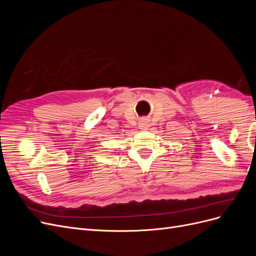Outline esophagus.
<instances>
[{
  "instance_id": "34e87169",
  "label": "esophagus",
  "mask_w": 256,
  "mask_h": 256,
  "mask_svg": "<svg viewBox=\"0 0 256 256\" xmlns=\"http://www.w3.org/2000/svg\"><path fill=\"white\" fill-rule=\"evenodd\" d=\"M147 126H148V122H147V120H145V118L141 120L140 122H138V127H140L141 129H144Z\"/></svg>"
}]
</instances>
